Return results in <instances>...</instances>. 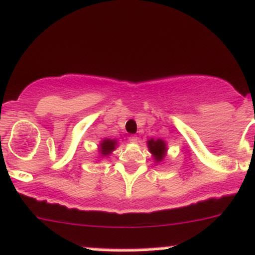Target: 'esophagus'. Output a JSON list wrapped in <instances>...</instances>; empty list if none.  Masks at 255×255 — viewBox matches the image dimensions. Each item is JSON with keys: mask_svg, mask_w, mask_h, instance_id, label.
Wrapping results in <instances>:
<instances>
[{"mask_svg": "<svg viewBox=\"0 0 255 255\" xmlns=\"http://www.w3.org/2000/svg\"><path fill=\"white\" fill-rule=\"evenodd\" d=\"M128 141H130L131 143H137L138 142V137H137L136 135H131L130 137H128Z\"/></svg>", "mask_w": 255, "mask_h": 255, "instance_id": "1", "label": "esophagus"}]
</instances>
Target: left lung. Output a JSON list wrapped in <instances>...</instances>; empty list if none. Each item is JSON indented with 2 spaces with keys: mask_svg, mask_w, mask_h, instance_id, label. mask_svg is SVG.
Instances as JSON below:
<instances>
[{
  "mask_svg": "<svg viewBox=\"0 0 255 255\" xmlns=\"http://www.w3.org/2000/svg\"><path fill=\"white\" fill-rule=\"evenodd\" d=\"M148 148H149V151L153 154L154 160L156 162H161L164 160L166 151H167V147H166V143L164 139H154L150 138L149 141L147 142Z\"/></svg>",
  "mask_w": 255,
  "mask_h": 255,
  "instance_id": "left-lung-1",
  "label": "left lung"
}]
</instances>
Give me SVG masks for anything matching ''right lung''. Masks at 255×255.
<instances>
[{
	"instance_id": "add662e5",
	"label": "right lung",
	"mask_w": 255,
	"mask_h": 255,
	"mask_svg": "<svg viewBox=\"0 0 255 255\" xmlns=\"http://www.w3.org/2000/svg\"><path fill=\"white\" fill-rule=\"evenodd\" d=\"M117 143L116 139H111V138H105L102 139L101 143L99 145V151L101 154V156H108L112 151L116 149L117 147Z\"/></svg>"
}]
</instances>
